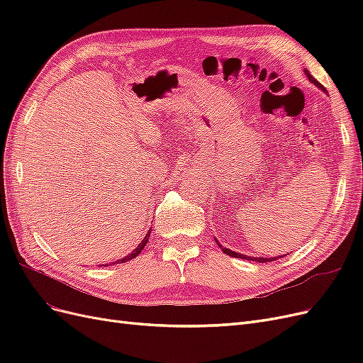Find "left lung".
<instances>
[{"mask_svg":"<svg viewBox=\"0 0 363 363\" xmlns=\"http://www.w3.org/2000/svg\"><path fill=\"white\" fill-rule=\"evenodd\" d=\"M306 75H307V79H309L313 84H316L318 87H321V89L323 91H325L324 89V86L320 83V82H318V80H315L313 79V77L309 74V71H306ZM216 244L219 245V248H221L224 252H225V255L227 256H232V257H238V259H245V260H252V262H259V263H267V262H274V260H276V259H279V257H283V256H277V257H250V256H245V255H239V252H235V251H232V250H228V248H224L221 244H219L218 242V240H216Z\"/></svg>","mask_w":363,"mask_h":363,"instance_id":"obj_1","label":"left lung"}]
</instances>
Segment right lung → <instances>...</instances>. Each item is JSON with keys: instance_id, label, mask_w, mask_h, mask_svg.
Here are the masks:
<instances>
[{"instance_id": "1", "label": "right lung", "mask_w": 363, "mask_h": 363, "mask_svg": "<svg viewBox=\"0 0 363 363\" xmlns=\"http://www.w3.org/2000/svg\"><path fill=\"white\" fill-rule=\"evenodd\" d=\"M150 233H151V230H150V232L145 235L144 240H142V242H140V244L136 247V250H135V251H131L128 256H125V257H123V259H121V260H118L116 263H124V262H128V260H131V259H135V257L139 255V252H140L142 250H144V247L147 245V242H148V238H150ZM106 267H107V265H106Z\"/></svg>"}]
</instances>
